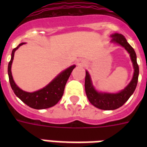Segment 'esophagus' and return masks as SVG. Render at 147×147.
I'll use <instances>...</instances> for the list:
<instances>
[{
	"label": "esophagus",
	"mask_w": 147,
	"mask_h": 147,
	"mask_svg": "<svg viewBox=\"0 0 147 147\" xmlns=\"http://www.w3.org/2000/svg\"><path fill=\"white\" fill-rule=\"evenodd\" d=\"M77 64H78V65H80V66H85V65H86V64H87V62H85V60L79 59V60H78Z\"/></svg>",
	"instance_id": "esophagus-1"
}]
</instances>
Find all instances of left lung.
Listing matches in <instances>:
<instances>
[{
	"mask_svg": "<svg viewBox=\"0 0 147 147\" xmlns=\"http://www.w3.org/2000/svg\"><path fill=\"white\" fill-rule=\"evenodd\" d=\"M111 37L112 42L121 45L130 53L131 61L134 65V73L130 83L123 91L116 94H109V93H100L95 91L92 84L89 74L88 71L85 72V88L86 95L92 105L101 110H115L124 105V103L134 92L137 87L138 76H139V66L137 62V55L134 49L127 42V40L122 34L114 33L111 36Z\"/></svg>",
	"mask_w": 147,
	"mask_h": 147,
	"instance_id": "8db88e82",
	"label": "left lung"
}]
</instances>
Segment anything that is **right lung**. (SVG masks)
<instances>
[{"instance_id": "obj_1", "label": "right lung", "mask_w": 147, "mask_h": 147, "mask_svg": "<svg viewBox=\"0 0 147 147\" xmlns=\"http://www.w3.org/2000/svg\"><path fill=\"white\" fill-rule=\"evenodd\" d=\"M23 44H24V42H22L19 46H17V47L13 49L11 59L8 64V76H9L10 86L12 88L14 94L23 102L28 105L29 107L34 109H45V108L53 107L56 105L59 102V100L62 98L64 93L65 84L76 65H71L65 71L61 72L49 85L42 89L32 93L24 92L17 87V85L15 84L11 74V65L14 56L15 51Z\"/></svg>"}]
</instances>
